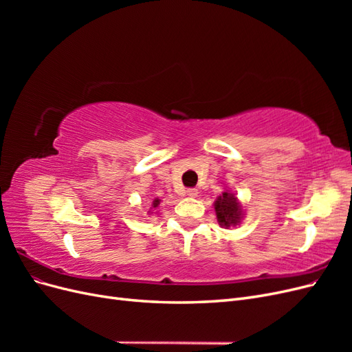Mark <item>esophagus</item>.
Masks as SVG:
<instances>
[{
  "label": "esophagus",
  "instance_id": "1",
  "mask_svg": "<svg viewBox=\"0 0 352 352\" xmlns=\"http://www.w3.org/2000/svg\"><path fill=\"white\" fill-rule=\"evenodd\" d=\"M185 194H186V197H197L198 190L195 188H189V189H186Z\"/></svg>",
  "mask_w": 352,
  "mask_h": 352
}]
</instances>
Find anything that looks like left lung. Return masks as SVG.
<instances>
[{"label":"left lung","instance_id":"obj_1","mask_svg":"<svg viewBox=\"0 0 352 352\" xmlns=\"http://www.w3.org/2000/svg\"><path fill=\"white\" fill-rule=\"evenodd\" d=\"M214 210L217 221L221 226H236L242 219V207L238 202L235 194L223 192L214 202Z\"/></svg>","mask_w":352,"mask_h":352}]
</instances>
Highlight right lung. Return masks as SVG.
<instances>
[{"label":"right lung","instance_id":"1","mask_svg":"<svg viewBox=\"0 0 352 352\" xmlns=\"http://www.w3.org/2000/svg\"><path fill=\"white\" fill-rule=\"evenodd\" d=\"M158 204H160V199H154V202H153V207H154V208H157V207H158Z\"/></svg>","mask_w":352,"mask_h":352}]
</instances>
